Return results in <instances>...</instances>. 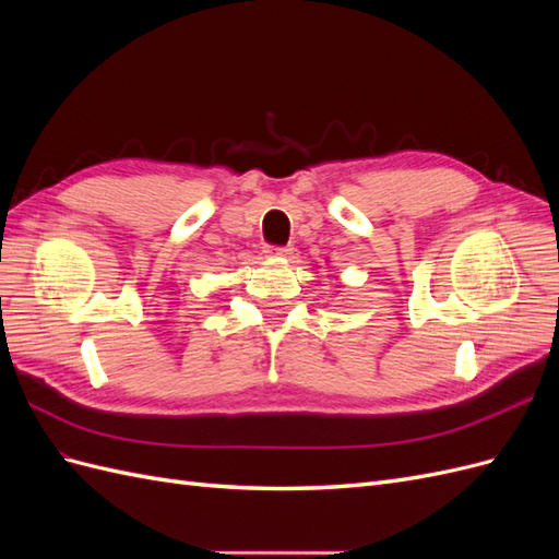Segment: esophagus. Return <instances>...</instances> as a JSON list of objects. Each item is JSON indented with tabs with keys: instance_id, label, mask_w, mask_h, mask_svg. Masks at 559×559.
Returning <instances> with one entry per match:
<instances>
[{
	"instance_id": "esophagus-1",
	"label": "esophagus",
	"mask_w": 559,
	"mask_h": 559,
	"mask_svg": "<svg viewBox=\"0 0 559 559\" xmlns=\"http://www.w3.org/2000/svg\"><path fill=\"white\" fill-rule=\"evenodd\" d=\"M263 253H265V257H270V259H286V257H292V253H294V247L292 245H286V247L265 245Z\"/></svg>"
}]
</instances>
